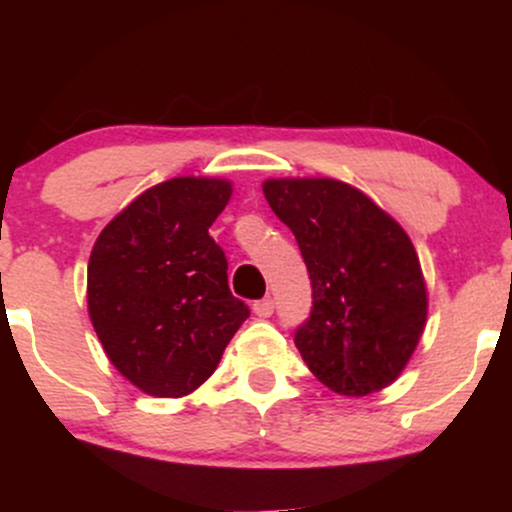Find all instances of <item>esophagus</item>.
Instances as JSON below:
<instances>
[{
    "instance_id": "obj_1",
    "label": "esophagus",
    "mask_w": 512,
    "mask_h": 512,
    "mask_svg": "<svg viewBox=\"0 0 512 512\" xmlns=\"http://www.w3.org/2000/svg\"><path fill=\"white\" fill-rule=\"evenodd\" d=\"M252 313H255L257 317H272L274 301H272V298H262V301L252 303Z\"/></svg>"
}]
</instances>
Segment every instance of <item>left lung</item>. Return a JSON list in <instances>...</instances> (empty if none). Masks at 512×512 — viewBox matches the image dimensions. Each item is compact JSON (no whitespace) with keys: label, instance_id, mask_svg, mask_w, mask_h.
<instances>
[{"label":"left lung","instance_id":"1","mask_svg":"<svg viewBox=\"0 0 512 512\" xmlns=\"http://www.w3.org/2000/svg\"><path fill=\"white\" fill-rule=\"evenodd\" d=\"M262 192L296 236L313 284V310L296 330L310 373L346 397L395 383L428 315L407 231L342 180L269 178Z\"/></svg>","mask_w":512,"mask_h":512}]
</instances>
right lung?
Returning <instances> with one entry per match:
<instances>
[{
    "mask_svg": "<svg viewBox=\"0 0 512 512\" xmlns=\"http://www.w3.org/2000/svg\"><path fill=\"white\" fill-rule=\"evenodd\" d=\"M231 195L223 178L166 180L127 204L93 245V330L110 363L146 395L195 392L250 315L228 289L226 255L209 236Z\"/></svg>",
    "mask_w": 512,
    "mask_h": 512,
    "instance_id": "right-lung-1",
    "label": "right lung"
}]
</instances>
